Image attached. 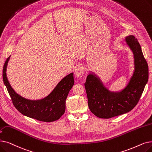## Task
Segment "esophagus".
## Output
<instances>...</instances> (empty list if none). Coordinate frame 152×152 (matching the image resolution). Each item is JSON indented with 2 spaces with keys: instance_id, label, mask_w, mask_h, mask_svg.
<instances>
[{
  "instance_id": "esophagus-1",
  "label": "esophagus",
  "mask_w": 152,
  "mask_h": 152,
  "mask_svg": "<svg viewBox=\"0 0 152 152\" xmlns=\"http://www.w3.org/2000/svg\"><path fill=\"white\" fill-rule=\"evenodd\" d=\"M84 68L83 67H77L75 71V76L76 77L80 78L83 76Z\"/></svg>"
}]
</instances>
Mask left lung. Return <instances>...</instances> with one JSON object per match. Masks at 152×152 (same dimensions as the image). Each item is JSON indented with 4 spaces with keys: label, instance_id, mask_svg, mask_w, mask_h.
Here are the masks:
<instances>
[{
    "label": "left lung",
    "instance_id": "8db88e82",
    "mask_svg": "<svg viewBox=\"0 0 152 152\" xmlns=\"http://www.w3.org/2000/svg\"><path fill=\"white\" fill-rule=\"evenodd\" d=\"M125 40L134 58V71L126 87L121 91H110L93 72L88 75L84 84L89 109L99 118H109L132 110L148 82V66L140 45L133 35L127 37Z\"/></svg>",
    "mask_w": 152,
    "mask_h": 152
}]
</instances>
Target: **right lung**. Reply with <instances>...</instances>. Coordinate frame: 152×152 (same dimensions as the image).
<instances>
[{
	"instance_id": "obj_1",
	"label": "right lung",
	"mask_w": 152,
	"mask_h": 152,
	"mask_svg": "<svg viewBox=\"0 0 152 152\" xmlns=\"http://www.w3.org/2000/svg\"><path fill=\"white\" fill-rule=\"evenodd\" d=\"M10 58V56L5 62L2 76L15 107L23 115L39 121L50 122L59 119L64 113L66 99L74 85L73 72L63 78L47 97L38 100H30L17 94L8 81L6 71Z\"/></svg>"
}]
</instances>
